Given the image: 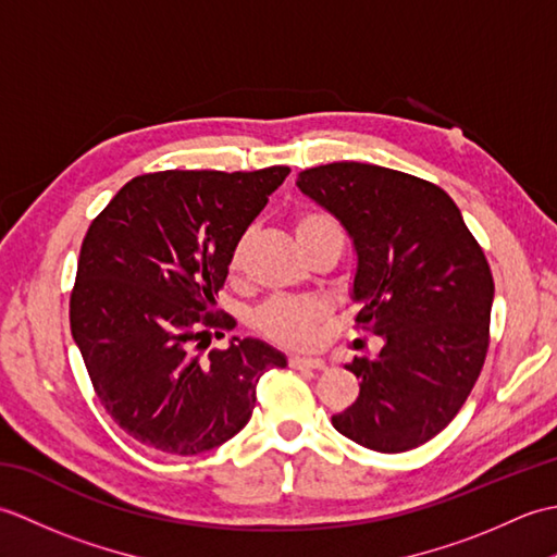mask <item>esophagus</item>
I'll use <instances>...</instances> for the list:
<instances>
[{
  "label": "esophagus",
  "instance_id": "esophagus-1",
  "mask_svg": "<svg viewBox=\"0 0 557 557\" xmlns=\"http://www.w3.org/2000/svg\"><path fill=\"white\" fill-rule=\"evenodd\" d=\"M289 366H294V369H311V371L327 369L323 359H311V357H289Z\"/></svg>",
  "mask_w": 557,
  "mask_h": 557
}]
</instances>
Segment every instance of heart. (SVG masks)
<instances>
[{
    "label": "heart",
    "instance_id": "1",
    "mask_svg": "<svg viewBox=\"0 0 557 557\" xmlns=\"http://www.w3.org/2000/svg\"><path fill=\"white\" fill-rule=\"evenodd\" d=\"M294 232L301 246H309L321 236L339 234L337 220L323 208H304L294 220ZM244 239L236 242L230 256V270H239ZM327 321L325 304L313 299H270L256 313V327L268 339L287 347H309L318 337V330Z\"/></svg>",
    "mask_w": 557,
    "mask_h": 557
}]
</instances>
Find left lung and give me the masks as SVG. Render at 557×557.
Segmentation results:
<instances>
[{"label": "left lung", "mask_w": 557, "mask_h": 557, "mask_svg": "<svg viewBox=\"0 0 557 557\" xmlns=\"http://www.w3.org/2000/svg\"><path fill=\"white\" fill-rule=\"evenodd\" d=\"M299 188L345 224L357 246V327L383 337L377 357L345 369L359 397L333 425L375 453H407L457 417L486 361L493 275L441 186L363 162L299 174Z\"/></svg>", "instance_id": "obj_1"}]
</instances>
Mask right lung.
I'll list each match as a JSON object with an SVG mask.
<instances>
[{"label":"right lung","mask_w":557,"mask_h":557,"mask_svg":"<svg viewBox=\"0 0 557 557\" xmlns=\"http://www.w3.org/2000/svg\"><path fill=\"white\" fill-rule=\"evenodd\" d=\"M287 174L285 164L140 174L90 222L71 335L100 405L138 443L184 457L222 445L251 419L260 375L287 366L260 339L203 345L236 325L212 311L215 294L234 244Z\"/></svg>","instance_id":"right-lung-1"}]
</instances>
